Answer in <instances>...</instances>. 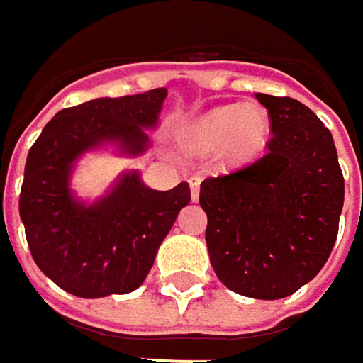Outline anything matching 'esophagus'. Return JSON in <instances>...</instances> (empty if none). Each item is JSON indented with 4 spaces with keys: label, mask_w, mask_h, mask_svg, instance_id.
Returning a JSON list of instances; mask_svg holds the SVG:
<instances>
[{
    "label": "esophagus",
    "mask_w": 363,
    "mask_h": 363,
    "mask_svg": "<svg viewBox=\"0 0 363 363\" xmlns=\"http://www.w3.org/2000/svg\"><path fill=\"white\" fill-rule=\"evenodd\" d=\"M200 184H202V177H200V175H191V177H189V189H191V200H194V202L198 200Z\"/></svg>",
    "instance_id": "esophagus-1"
}]
</instances>
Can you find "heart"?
<instances>
[{"mask_svg": "<svg viewBox=\"0 0 363 363\" xmlns=\"http://www.w3.org/2000/svg\"><path fill=\"white\" fill-rule=\"evenodd\" d=\"M271 117L257 103L224 105L208 111L179 135V145L189 155L212 157L222 151L232 165H246L267 149Z\"/></svg>", "mask_w": 363, "mask_h": 363, "instance_id": "heart-1", "label": "heart"}]
</instances>
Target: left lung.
<instances>
[{
	"instance_id": "8db88e82",
	"label": "left lung",
	"mask_w": 363,
	"mask_h": 363,
	"mask_svg": "<svg viewBox=\"0 0 363 363\" xmlns=\"http://www.w3.org/2000/svg\"><path fill=\"white\" fill-rule=\"evenodd\" d=\"M255 96L271 117L269 153L203 179L200 206L218 279L238 295L272 301L299 291L328 262L345 189L333 137L313 111L289 96Z\"/></svg>"
}]
</instances>
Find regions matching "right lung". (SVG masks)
Instances as JSON below:
<instances>
[{
    "instance_id": "add662e5",
    "label": "right lung",
    "mask_w": 363,
    "mask_h": 363,
    "mask_svg": "<svg viewBox=\"0 0 363 363\" xmlns=\"http://www.w3.org/2000/svg\"><path fill=\"white\" fill-rule=\"evenodd\" d=\"M167 89L94 99L62 108L26 161L20 218L38 269L70 295L99 299L143 285L163 238L189 203L188 182L151 189L137 169L123 172L96 200L72 189L78 160L113 147L137 157L149 149Z\"/></svg>"
}]
</instances>
